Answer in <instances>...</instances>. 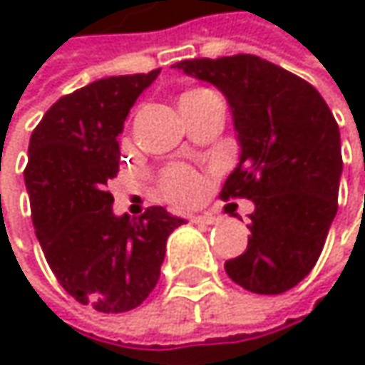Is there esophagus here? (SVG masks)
<instances>
[{"label":"esophagus","instance_id":"obj_1","mask_svg":"<svg viewBox=\"0 0 365 365\" xmlns=\"http://www.w3.org/2000/svg\"><path fill=\"white\" fill-rule=\"evenodd\" d=\"M190 221L195 222V225H215L219 219H217V217H212V215H209V212H205V215H197V217H192Z\"/></svg>","mask_w":365,"mask_h":365}]
</instances>
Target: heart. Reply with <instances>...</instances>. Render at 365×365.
<instances>
[{"instance_id":"b5f03b06","label":"heart","mask_w":365,"mask_h":365,"mask_svg":"<svg viewBox=\"0 0 365 365\" xmlns=\"http://www.w3.org/2000/svg\"><path fill=\"white\" fill-rule=\"evenodd\" d=\"M211 92L205 90V88H192L187 90L178 104L180 110L192 106L195 102H199L200 98L209 96ZM202 190H205V180L200 178L197 170L188 168V166L175 165L168 166L165 173L160 175V192L168 202L177 205V207H188V205H195L197 200L202 197Z\"/></svg>"}]
</instances>
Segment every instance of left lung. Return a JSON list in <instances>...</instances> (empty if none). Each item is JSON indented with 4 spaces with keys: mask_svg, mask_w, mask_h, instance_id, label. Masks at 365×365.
Returning <instances> with one entry per match:
<instances>
[{
    "mask_svg": "<svg viewBox=\"0 0 365 365\" xmlns=\"http://www.w3.org/2000/svg\"><path fill=\"white\" fill-rule=\"evenodd\" d=\"M173 68L221 90L241 146L221 199H249V243L225 271L243 289L277 295L309 275L337 212L339 128L309 82L259 56L182 60Z\"/></svg>",
    "mask_w": 365,
    "mask_h": 365,
    "instance_id": "8db88e82",
    "label": "left lung"
}]
</instances>
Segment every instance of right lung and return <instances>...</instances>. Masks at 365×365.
<instances>
[{
    "label": "right lung",
    "mask_w": 365,
    "mask_h": 365,
    "mask_svg": "<svg viewBox=\"0 0 365 365\" xmlns=\"http://www.w3.org/2000/svg\"><path fill=\"white\" fill-rule=\"evenodd\" d=\"M158 74L110 76L62 96L29 138L24 178L41 251L63 289L102 314L130 312L150 295L166 239L185 222L163 207L116 217L106 190L118 175L116 136Z\"/></svg>",
    "instance_id": "right-lung-1"
}]
</instances>
